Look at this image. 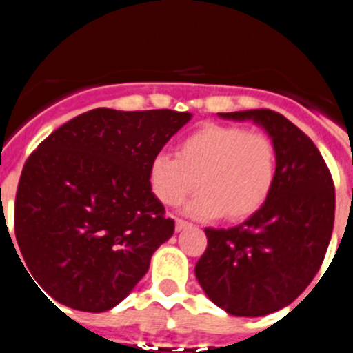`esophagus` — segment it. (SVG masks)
<instances>
[{"instance_id":"esophagus-1","label":"esophagus","mask_w":353,"mask_h":353,"mask_svg":"<svg viewBox=\"0 0 353 353\" xmlns=\"http://www.w3.org/2000/svg\"><path fill=\"white\" fill-rule=\"evenodd\" d=\"M188 227H192V225H190L188 221L176 220V232H181V230H184V228H188Z\"/></svg>"}]
</instances>
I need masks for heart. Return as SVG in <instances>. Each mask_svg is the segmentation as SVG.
Masks as SVG:
<instances>
[{"mask_svg":"<svg viewBox=\"0 0 353 353\" xmlns=\"http://www.w3.org/2000/svg\"><path fill=\"white\" fill-rule=\"evenodd\" d=\"M276 148L263 133L208 123L177 145L176 157L158 153L149 165V184L163 205H179L202 193L184 212L200 220L225 214L243 221L269 199L276 179Z\"/></svg>","mask_w":353,"mask_h":353,"instance_id":"b5f03b06","label":"heart"}]
</instances>
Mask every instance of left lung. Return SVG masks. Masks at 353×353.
<instances>
[{
	"instance_id": "left-lung-1",
	"label": "left lung",
	"mask_w": 353,
	"mask_h": 353,
	"mask_svg": "<svg viewBox=\"0 0 353 353\" xmlns=\"http://www.w3.org/2000/svg\"><path fill=\"white\" fill-rule=\"evenodd\" d=\"M253 121L276 148V179L265 204L244 223L205 228L195 265L200 287L236 316H263L294 303L319 272L334 227V184L316 145L269 109L220 112Z\"/></svg>"
}]
</instances>
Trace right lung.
Masks as SVG:
<instances>
[{
	"label": "right lung",
	"instance_id": "obj_1",
	"mask_svg": "<svg viewBox=\"0 0 353 353\" xmlns=\"http://www.w3.org/2000/svg\"><path fill=\"white\" fill-rule=\"evenodd\" d=\"M190 119L169 109H94L38 145L15 196V237L37 287L90 313L135 288L174 234L149 165Z\"/></svg>",
	"mask_w": 353,
	"mask_h": 353
}]
</instances>
